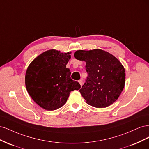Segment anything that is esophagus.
Here are the masks:
<instances>
[{
	"instance_id": "34e87169",
	"label": "esophagus",
	"mask_w": 149,
	"mask_h": 149,
	"mask_svg": "<svg viewBox=\"0 0 149 149\" xmlns=\"http://www.w3.org/2000/svg\"><path fill=\"white\" fill-rule=\"evenodd\" d=\"M78 82H79V83L80 84L81 86L83 85V79H79V80L78 81Z\"/></svg>"
}]
</instances>
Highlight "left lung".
<instances>
[{"label":"left lung","instance_id":"1","mask_svg":"<svg viewBox=\"0 0 149 149\" xmlns=\"http://www.w3.org/2000/svg\"><path fill=\"white\" fill-rule=\"evenodd\" d=\"M76 59L86 62L88 77L79 90L86 102L104 108L118 100L125 85L123 65L112 54L101 49L76 51Z\"/></svg>","mask_w":149,"mask_h":149}]
</instances>
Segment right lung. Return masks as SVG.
Listing matches in <instances>:
<instances>
[{"label": "right lung", "instance_id": "1", "mask_svg": "<svg viewBox=\"0 0 149 149\" xmlns=\"http://www.w3.org/2000/svg\"><path fill=\"white\" fill-rule=\"evenodd\" d=\"M71 52L49 49L30 63L25 74L27 92L38 106L47 111L56 110L66 102L71 91L81 85L70 78L66 65Z\"/></svg>", "mask_w": 149, "mask_h": 149}]
</instances>
